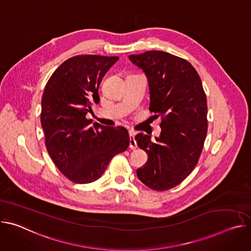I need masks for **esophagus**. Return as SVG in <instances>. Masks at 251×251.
Wrapping results in <instances>:
<instances>
[{"instance_id": "1", "label": "esophagus", "mask_w": 251, "mask_h": 251, "mask_svg": "<svg viewBox=\"0 0 251 251\" xmlns=\"http://www.w3.org/2000/svg\"><path fill=\"white\" fill-rule=\"evenodd\" d=\"M129 135H130V144H129V147H130V149L134 150V149L137 148V142L135 140V134L130 132Z\"/></svg>"}]
</instances>
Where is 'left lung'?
<instances>
[{"instance_id":"left-lung-1","label":"left lung","mask_w":251,"mask_h":251,"mask_svg":"<svg viewBox=\"0 0 251 251\" xmlns=\"http://www.w3.org/2000/svg\"><path fill=\"white\" fill-rule=\"evenodd\" d=\"M144 71L150 89V111L161 117V134L136 136L148 162L137 170L139 180L155 191H167L193 172L207 132L206 96L195 67L186 59L161 50L131 54Z\"/></svg>"}]
</instances>
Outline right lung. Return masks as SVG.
Here are the masks:
<instances>
[{"label": "right lung", "mask_w": 251, "mask_h": 251, "mask_svg": "<svg viewBox=\"0 0 251 251\" xmlns=\"http://www.w3.org/2000/svg\"><path fill=\"white\" fill-rule=\"evenodd\" d=\"M118 56L84 54L61 63L49 79L42 98L41 123L47 150L71 182L88 184L104 173L111 159L126 151L124 127H105L86 118L100 101L102 77Z\"/></svg>", "instance_id": "obj_1"}]
</instances>
